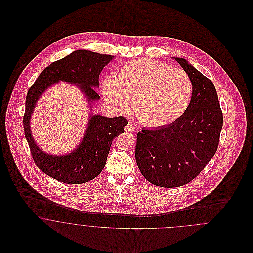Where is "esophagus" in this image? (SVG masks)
Segmentation results:
<instances>
[{
  "mask_svg": "<svg viewBox=\"0 0 253 253\" xmlns=\"http://www.w3.org/2000/svg\"><path fill=\"white\" fill-rule=\"evenodd\" d=\"M124 130H125L126 132H134L135 127H134V125L132 124V122H129L128 124H126V125H125Z\"/></svg>",
  "mask_w": 253,
  "mask_h": 253,
  "instance_id": "1",
  "label": "esophagus"
}]
</instances>
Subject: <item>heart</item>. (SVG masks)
Returning a JSON list of instances; mask_svg holds the SVG:
<instances>
[{"mask_svg": "<svg viewBox=\"0 0 253 253\" xmlns=\"http://www.w3.org/2000/svg\"><path fill=\"white\" fill-rule=\"evenodd\" d=\"M110 106L121 114L132 108L138 121L149 127L166 126L179 120L193 97V83L180 68L152 59L128 61L116 77L107 76L101 85Z\"/></svg>", "mask_w": 253, "mask_h": 253, "instance_id": "1", "label": "heart"}]
</instances>
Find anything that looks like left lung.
<instances>
[{"mask_svg":"<svg viewBox=\"0 0 253 253\" xmlns=\"http://www.w3.org/2000/svg\"><path fill=\"white\" fill-rule=\"evenodd\" d=\"M193 83L185 114L169 125L142 129L136 135L135 160L150 183L181 187L193 180L216 153L223 113L212 82L187 60L174 58Z\"/></svg>","mask_w":253,"mask_h":253,"instance_id":"left-lung-1","label":"left lung"}]
</instances>
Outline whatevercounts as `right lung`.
I'll use <instances>...</instances> for the list:
<instances>
[{"mask_svg":"<svg viewBox=\"0 0 253 253\" xmlns=\"http://www.w3.org/2000/svg\"><path fill=\"white\" fill-rule=\"evenodd\" d=\"M114 57L88 50H77L61 60L52 62L40 74L27 92L24 116V135L39 169L56 180L65 184H82L93 180L104 168L113 139L124 132L128 121L122 117L90 116L87 131L81 144L69 155L52 156L37 146L30 132L31 114L40 96L57 82H67L79 87L93 102L98 100L93 87L98 86L99 73Z\"/></svg>","mask_w":253,"mask_h":253,"instance_id":"right-lung-1","label":"right lung"}]
</instances>
